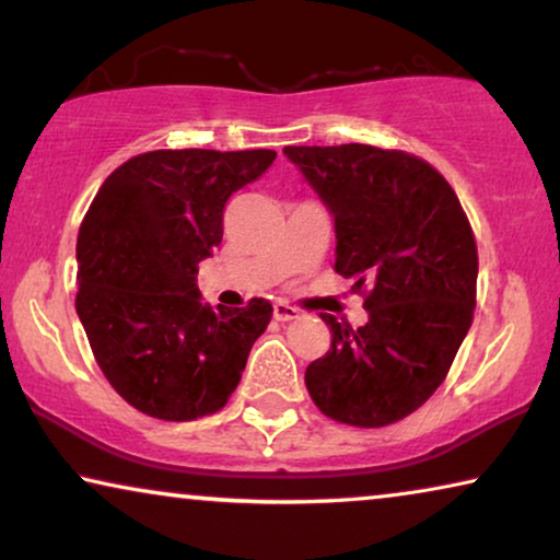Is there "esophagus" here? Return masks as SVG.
Returning <instances> with one entry per match:
<instances>
[{
  "mask_svg": "<svg viewBox=\"0 0 560 560\" xmlns=\"http://www.w3.org/2000/svg\"><path fill=\"white\" fill-rule=\"evenodd\" d=\"M272 316H275V320H293V318H298V308L278 301L272 305Z\"/></svg>",
  "mask_w": 560,
  "mask_h": 560,
  "instance_id": "esophagus-1",
  "label": "esophagus"
}]
</instances>
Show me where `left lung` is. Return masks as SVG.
Returning <instances> with one entry per match:
<instances>
[{
	"mask_svg": "<svg viewBox=\"0 0 560 560\" xmlns=\"http://www.w3.org/2000/svg\"><path fill=\"white\" fill-rule=\"evenodd\" d=\"M334 219L336 272L366 290L370 320L334 316L331 349L305 370L324 416L380 428L410 416L446 377L477 303V242L446 178L372 144L285 148Z\"/></svg>",
	"mask_w": 560,
	"mask_h": 560,
	"instance_id": "obj_1",
	"label": "left lung"
}]
</instances>
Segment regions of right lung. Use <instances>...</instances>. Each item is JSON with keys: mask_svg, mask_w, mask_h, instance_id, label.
I'll return each instance as SVG.
<instances>
[{"mask_svg": "<svg viewBox=\"0 0 560 560\" xmlns=\"http://www.w3.org/2000/svg\"><path fill=\"white\" fill-rule=\"evenodd\" d=\"M272 150H155L119 165L83 217L75 311L109 385L144 416L196 420L221 410L272 318L211 308L198 262L224 236L229 196L255 183Z\"/></svg>", "mask_w": 560, "mask_h": 560, "instance_id": "obj_1", "label": "right lung"}]
</instances>
